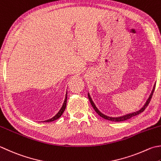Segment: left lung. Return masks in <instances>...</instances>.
Returning a JSON list of instances; mask_svg holds the SVG:
<instances>
[{"label":"left lung","mask_w":161,"mask_h":161,"mask_svg":"<svg viewBox=\"0 0 161 161\" xmlns=\"http://www.w3.org/2000/svg\"><path fill=\"white\" fill-rule=\"evenodd\" d=\"M155 87H156V84H155V86H154V87H153V91H152V93H151V95H150V96H149V99L147 100V101L146 104H145V105H144V106L142 108L140 109V110H138V111H137V112H133V113H131V114H126V115H124V116H120V117H109V116H106V115H104L103 114H102V113L99 111L98 109H97V108L96 107V105H94V103H93L92 100H91V97H90V96H89V95H88V96H89V101H90V103H91V105H92V107L93 108V109H95V111L96 112L97 114H98L100 116H101V117H102V118H103V119H107V120H109V121H115V122H119V121H123L127 120V119H130L131 117H133V116H136V115H137V114H140V113H142V112H144V109H146V108H147V107L148 106V105H149V103H150V101H151V99H152V97L153 93V91H154V90H155Z\"/></svg>","instance_id":"8db88e82"}]
</instances>
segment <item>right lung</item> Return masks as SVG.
I'll return each mask as SVG.
<instances>
[{
    "instance_id": "right-lung-1",
    "label": "right lung",
    "mask_w": 161,
    "mask_h": 161,
    "mask_svg": "<svg viewBox=\"0 0 161 161\" xmlns=\"http://www.w3.org/2000/svg\"><path fill=\"white\" fill-rule=\"evenodd\" d=\"M66 103H67V93H66V95H65V100H64V105H63L62 108H61V109H60V111L57 113V114L55 115V116H53V118H52L51 119H49V120H47V121H45V122H51V121H53L56 120V119H58V118L61 117V116L63 114V113H64V110L65 109V108H66Z\"/></svg>"
}]
</instances>
